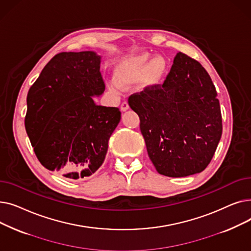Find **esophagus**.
Segmentation results:
<instances>
[{
    "instance_id": "esophagus-1",
    "label": "esophagus",
    "mask_w": 251,
    "mask_h": 251,
    "mask_svg": "<svg viewBox=\"0 0 251 251\" xmlns=\"http://www.w3.org/2000/svg\"><path fill=\"white\" fill-rule=\"evenodd\" d=\"M127 110H129V104H128L127 101H124V102H122V104H121V111H122V112H126Z\"/></svg>"
}]
</instances>
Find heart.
<instances>
[{
    "label": "heart",
    "instance_id": "obj_1",
    "mask_svg": "<svg viewBox=\"0 0 251 251\" xmlns=\"http://www.w3.org/2000/svg\"><path fill=\"white\" fill-rule=\"evenodd\" d=\"M167 73L168 62L164 57L156 56L152 58L150 52H139L117 64L114 79L115 82L122 87H128L138 81V89L147 91L160 87ZM116 85L114 83L111 86L114 92L119 91L118 85Z\"/></svg>",
    "mask_w": 251,
    "mask_h": 251
}]
</instances>
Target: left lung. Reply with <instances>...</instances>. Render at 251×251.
<instances>
[{
    "mask_svg": "<svg viewBox=\"0 0 251 251\" xmlns=\"http://www.w3.org/2000/svg\"><path fill=\"white\" fill-rule=\"evenodd\" d=\"M216 87L194 59L179 51L162 87L129 98L156 171L168 177L201 173L222 136Z\"/></svg>",
    "mask_w": 251,
    "mask_h": 251,
    "instance_id": "obj_1",
    "label": "left lung"
}]
</instances>
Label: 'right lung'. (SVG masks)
Segmentation results:
<instances>
[{
	"instance_id": "1",
	"label": "right lung",
	"mask_w": 251,
	"mask_h": 251,
	"mask_svg": "<svg viewBox=\"0 0 251 251\" xmlns=\"http://www.w3.org/2000/svg\"><path fill=\"white\" fill-rule=\"evenodd\" d=\"M96 51L61 52L39 74L27 95L25 129L38 161L65 178L97 172L121 120L118 108L96 103L104 83Z\"/></svg>"
}]
</instances>
